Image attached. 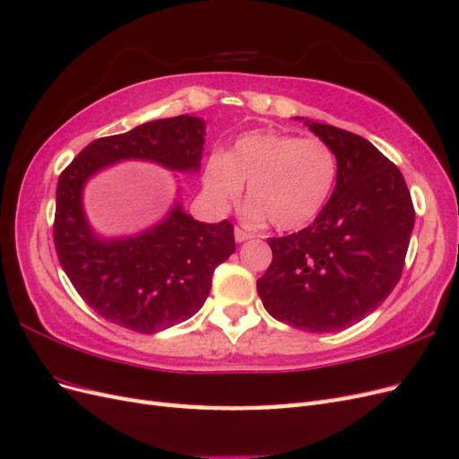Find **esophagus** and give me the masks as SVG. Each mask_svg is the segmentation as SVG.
Instances as JSON below:
<instances>
[{
  "mask_svg": "<svg viewBox=\"0 0 459 459\" xmlns=\"http://www.w3.org/2000/svg\"><path fill=\"white\" fill-rule=\"evenodd\" d=\"M253 238H255V235L251 231H245L241 228H235V241H238V243H243V241L253 239Z\"/></svg>",
  "mask_w": 459,
  "mask_h": 459,
  "instance_id": "obj_1",
  "label": "esophagus"
}]
</instances>
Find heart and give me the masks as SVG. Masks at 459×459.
<instances>
[{
	"mask_svg": "<svg viewBox=\"0 0 459 459\" xmlns=\"http://www.w3.org/2000/svg\"><path fill=\"white\" fill-rule=\"evenodd\" d=\"M339 174L335 151L317 137L248 132L206 162L204 186L220 203H235L248 182L247 214L277 230L308 226L324 211Z\"/></svg>",
	"mask_w": 459,
	"mask_h": 459,
	"instance_id": "obj_1",
	"label": "heart"
}]
</instances>
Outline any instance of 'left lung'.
Segmentation results:
<instances>
[{"instance_id":"1","label":"left lung","mask_w":459,"mask_h":459,"mask_svg":"<svg viewBox=\"0 0 459 459\" xmlns=\"http://www.w3.org/2000/svg\"><path fill=\"white\" fill-rule=\"evenodd\" d=\"M335 151L337 186L308 228L268 239L272 264L256 281L283 324L333 333L358 324L396 287L415 211L404 176L362 135L304 122Z\"/></svg>"}]
</instances>
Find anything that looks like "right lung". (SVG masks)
Returning a JSON list of instances; mask_svg holds the SVG:
<instances>
[{"label": "right lung", "mask_w": 459, "mask_h": 459, "mask_svg": "<svg viewBox=\"0 0 459 459\" xmlns=\"http://www.w3.org/2000/svg\"><path fill=\"white\" fill-rule=\"evenodd\" d=\"M204 120L179 115L145 122L91 142L57 184L53 241L68 280L91 310L137 333H157L197 314L212 273L235 251L233 226L204 224L179 203L164 220L132 238L101 239L82 204L91 176L120 160H149L176 172H199Z\"/></svg>", "instance_id": "obj_1"}]
</instances>
